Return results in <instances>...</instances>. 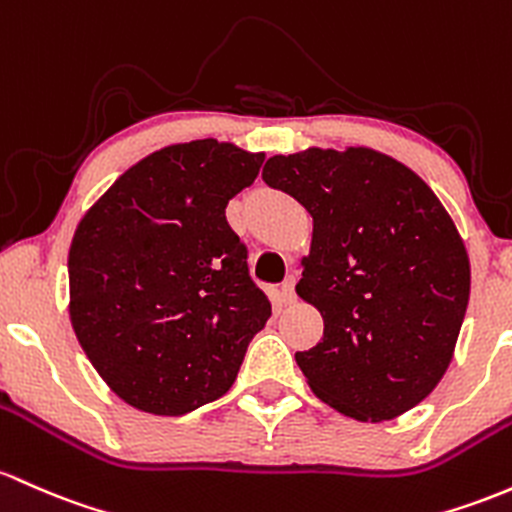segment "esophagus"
<instances>
[{
  "label": "esophagus",
  "instance_id": "esophagus-1",
  "mask_svg": "<svg viewBox=\"0 0 512 512\" xmlns=\"http://www.w3.org/2000/svg\"><path fill=\"white\" fill-rule=\"evenodd\" d=\"M294 286H296V279H294V277L284 279L282 286H279V296H282L284 303L294 301V296H296V294H294Z\"/></svg>",
  "mask_w": 512,
  "mask_h": 512
}]
</instances>
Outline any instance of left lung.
I'll use <instances>...</instances> for the list:
<instances>
[{
  "mask_svg": "<svg viewBox=\"0 0 512 512\" xmlns=\"http://www.w3.org/2000/svg\"><path fill=\"white\" fill-rule=\"evenodd\" d=\"M262 179L313 218L296 294L323 338L296 352L313 393L350 418L391 420L440 384L469 303L457 226L403 162L372 148L269 157Z\"/></svg>",
  "mask_w": 512,
  "mask_h": 512,
  "instance_id": "obj_1",
  "label": "left lung"
}]
</instances>
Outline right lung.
Segmentation results:
<instances>
[{"label":"right lung","instance_id":"obj_1","mask_svg":"<svg viewBox=\"0 0 512 512\" xmlns=\"http://www.w3.org/2000/svg\"><path fill=\"white\" fill-rule=\"evenodd\" d=\"M262 162L213 138L170 145L84 213L67 257L70 320L128 406L184 415L221 398L272 316L226 221Z\"/></svg>","mask_w":512,"mask_h":512}]
</instances>
